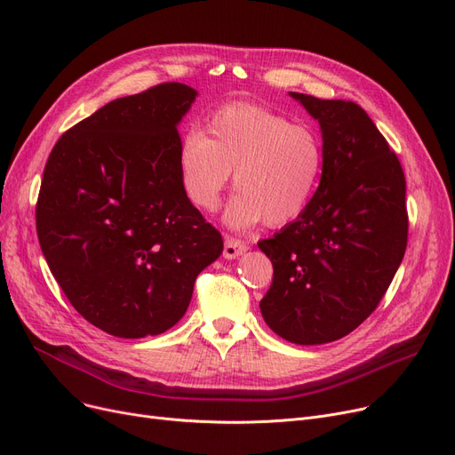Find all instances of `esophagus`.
I'll return each mask as SVG.
<instances>
[{
    "instance_id": "esophagus-1",
    "label": "esophagus",
    "mask_w": 455,
    "mask_h": 455,
    "mask_svg": "<svg viewBox=\"0 0 455 455\" xmlns=\"http://www.w3.org/2000/svg\"><path fill=\"white\" fill-rule=\"evenodd\" d=\"M249 249V245L242 240H237L234 235H225V249H223V256L227 259H234L240 254H243Z\"/></svg>"
}]
</instances>
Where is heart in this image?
Wrapping results in <instances>:
<instances>
[{"label": "heart", "instance_id": "obj_1", "mask_svg": "<svg viewBox=\"0 0 455 455\" xmlns=\"http://www.w3.org/2000/svg\"><path fill=\"white\" fill-rule=\"evenodd\" d=\"M179 177L188 201L218 210L234 172L237 194L225 221L251 228L264 221L282 227L312 203L324 170V143L317 131L264 107L232 103L215 110L201 131L179 148Z\"/></svg>", "mask_w": 455, "mask_h": 455}]
</instances>
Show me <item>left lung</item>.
Returning a JSON list of instances; mask_svg holds the SVG:
<instances>
[{
    "mask_svg": "<svg viewBox=\"0 0 455 455\" xmlns=\"http://www.w3.org/2000/svg\"><path fill=\"white\" fill-rule=\"evenodd\" d=\"M290 93L319 119L324 170L302 215L258 242L273 264L259 309L285 341L323 345L360 326L395 278L408 247L405 177L360 105Z\"/></svg>",
    "mask_w": 455,
    "mask_h": 455,
    "instance_id": "1",
    "label": "left lung"
}]
</instances>
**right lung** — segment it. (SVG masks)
I'll list each match as a JSON object with an SVG mask.
<instances>
[{
    "instance_id": "right-lung-1",
    "label": "right lung",
    "mask_w": 455,
    "mask_h": 455,
    "mask_svg": "<svg viewBox=\"0 0 455 455\" xmlns=\"http://www.w3.org/2000/svg\"><path fill=\"white\" fill-rule=\"evenodd\" d=\"M197 92L162 83L68 129L44 167L36 234L77 312L116 338L156 336L180 321L221 232L188 201L177 125Z\"/></svg>"
}]
</instances>
